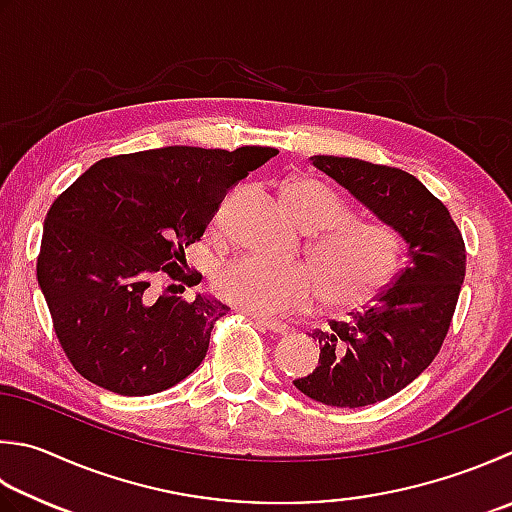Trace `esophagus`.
<instances>
[{
  "label": "esophagus",
  "mask_w": 512,
  "mask_h": 512,
  "mask_svg": "<svg viewBox=\"0 0 512 512\" xmlns=\"http://www.w3.org/2000/svg\"><path fill=\"white\" fill-rule=\"evenodd\" d=\"M254 321L260 325V327H265V330H269V332H274V334H285L289 327H287V323H283V321H276V318H265V316H252Z\"/></svg>",
  "instance_id": "esophagus-1"
}]
</instances>
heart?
<instances>
[{"label":"heart","instance_id":"b5f03b06","mask_svg":"<svg viewBox=\"0 0 512 512\" xmlns=\"http://www.w3.org/2000/svg\"><path fill=\"white\" fill-rule=\"evenodd\" d=\"M285 196L298 225L321 231L310 245L317 269L245 254L216 269V294L238 310L260 316L301 312L321 296L343 312L374 301L399 269V236L390 227L352 220L345 202L314 180L292 182ZM225 220L227 207L218 211L211 227L220 231Z\"/></svg>","mask_w":512,"mask_h":512}]
</instances>
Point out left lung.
<instances>
[{
    "label": "left lung",
    "mask_w": 512,
    "mask_h": 512,
    "mask_svg": "<svg viewBox=\"0 0 512 512\" xmlns=\"http://www.w3.org/2000/svg\"><path fill=\"white\" fill-rule=\"evenodd\" d=\"M310 160L408 245L406 267L363 312L312 334L321 345L318 365L294 381L325 406H372L406 388L439 354L466 276V245L448 207L408 171L359 158Z\"/></svg>",
    "instance_id": "left-lung-1"
}]
</instances>
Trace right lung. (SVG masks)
<instances>
[{
	"instance_id": "1",
	"label": "right lung",
	"mask_w": 512,
	"mask_h": 512,
	"mask_svg": "<svg viewBox=\"0 0 512 512\" xmlns=\"http://www.w3.org/2000/svg\"><path fill=\"white\" fill-rule=\"evenodd\" d=\"M276 153H124L95 162L57 196L44 220L37 283L57 341L86 381L144 397L198 368L229 307L200 294L196 301L176 292L156 298L149 285L162 276L180 289L200 283L196 269H182L185 249L205 234L229 187Z\"/></svg>"
}]
</instances>
